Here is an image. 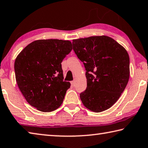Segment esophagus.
<instances>
[{
  "label": "esophagus",
  "instance_id": "1",
  "mask_svg": "<svg viewBox=\"0 0 148 148\" xmlns=\"http://www.w3.org/2000/svg\"><path fill=\"white\" fill-rule=\"evenodd\" d=\"M71 84L72 86H75V81H73L71 82Z\"/></svg>",
  "mask_w": 148,
  "mask_h": 148
}]
</instances>
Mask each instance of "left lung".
<instances>
[{"label": "left lung", "instance_id": "8db88e82", "mask_svg": "<svg viewBox=\"0 0 148 148\" xmlns=\"http://www.w3.org/2000/svg\"><path fill=\"white\" fill-rule=\"evenodd\" d=\"M72 44L86 71V89L80 94L82 103L95 112L108 109L128 83L130 71L127 52L106 36L73 40Z\"/></svg>", "mask_w": 148, "mask_h": 148}]
</instances>
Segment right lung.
<instances>
[{
	"label": "right lung",
	"mask_w": 148,
	"mask_h": 148,
	"mask_svg": "<svg viewBox=\"0 0 148 148\" xmlns=\"http://www.w3.org/2000/svg\"><path fill=\"white\" fill-rule=\"evenodd\" d=\"M72 50L67 40H40L28 45L15 59L18 87L27 101L41 112H51L63 102L71 84L64 81L62 62Z\"/></svg>",
	"instance_id": "obj_1"
}]
</instances>
